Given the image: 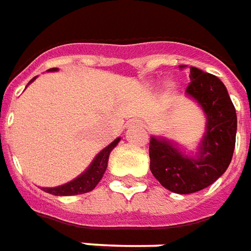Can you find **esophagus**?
<instances>
[{
	"label": "esophagus",
	"instance_id": "1",
	"mask_svg": "<svg viewBox=\"0 0 251 251\" xmlns=\"http://www.w3.org/2000/svg\"><path fill=\"white\" fill-rule=\"evenodd\" d=\"M133 125L138 126V127H144V124H141V122H134V124H133Z\"/></svg>",
	"mask_w": 251,
	"mask_h": 251
}]
</instances>
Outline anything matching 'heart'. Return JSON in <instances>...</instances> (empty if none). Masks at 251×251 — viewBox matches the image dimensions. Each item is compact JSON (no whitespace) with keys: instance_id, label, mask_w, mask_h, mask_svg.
<instances>
[{"instance_id":"obj_1","label":"heart","mask_w":251,"mask_h":251,"mask_svg":"<svg viewBox=\"0 0 251 251\" xmlns=\"http://www.w3.org/2000/svg\"><path fill=\"white\" fill-rule=\"evenodd\" d=\"M166 89H168L169 94H174V93H176V90H177V85H176L174 82H168V85H166Z\"/></svg>"}]
</instances>
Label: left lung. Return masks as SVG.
<instances>
[{
	"mask_svg": "<svg viewBox=\"0 0 251 251\" xmlns=\"http://www.w3.org/2000/svg\"><path fill=\"white\" fill-rule=\"evenodd\" d=\"M189 78L186 96L206 117L205 133L196 151L185 153L177 142L157 135L150 137L149 145L153 176L177 194L200 192L214 183L229 168L237 134L235 107L222 81L194 66H190Z\"/></svg>",
	"mask_w": 251,
	"mask_h": 251,
	"instance_id": "obj_1",
	"label": "left lung"
}]
</instances>
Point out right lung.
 <instances>
[{
	"label": "right lung",
	"mask_w": 251,
	"mask_h": 251,
	"mask_svg": "<svg viewBox=\"0 0 251 251\" xmlns=\"http://www.w3.org/2000/svg\"><path fill=\"white\" fill-rule=\"evenodd\" d=\"M58 69L53 68L49 69L48 72H57ZM37 77L30 79V82L27 85H30ZM121 138H116L110 145H107L105 149H102L100 153L94 157L92 163L89 165V168L83 173H81L78 177L72 179L70 182L61 185V186L55 187H42V190L53 196H77V194H83V193L92 192L94 187L97 186L98 182L101 181V178L103 177V174L106 172L107 161H109V155H110L111 150L116 148Z\"/></svg>",
	"instance_id": "1"
}]
</instances>
